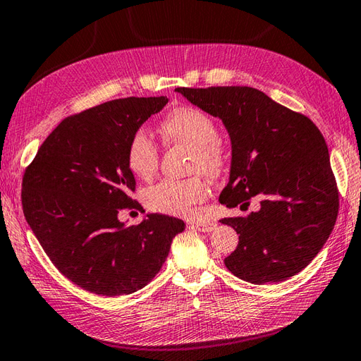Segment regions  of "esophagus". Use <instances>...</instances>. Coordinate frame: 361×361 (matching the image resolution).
Returning a JSON list of instances; mask_svg holds the SVG:
<instances>
[{
  "mask_svg": "<svg viewBox=\"0 0 361 361\" xmlns=\"http://www.w3.org/2000/svg\"><path fill=\"white\" fill-rule=\"evenodd\" d=\"M192 226H194V228L198 229L200 232H212L216 228V224L211 221H197V223H192Z\"/></svg>",
  "mask_w": 361,
  "mask_h": 361,
  "instance_id": "1",
  "label": "esophagus"
}]
</instances>
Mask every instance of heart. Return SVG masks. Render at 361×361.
I'll return each mask as SVG.
<instances>
[{
    "instance_id": "b5f03b06",
    "label": "heart",
    "mask_w": 361,
    "mask_h": 361,
    "mask_svg": "<svg viewBox=\"0 0 361 361\" xmlns=\"http://www.w3.org/2000/svg\"><path fill=\"white\" fill-rule=\"evenodd\" d=\"M163 137L192 149V169L207 177H219L226 164V152L216 138L215 121L197 107H177L161 123ZM129 169L140 178L152 177L158 167V146L145 129L133 132L126 152ZM207 183L200 177L163 180L146 190L149 209L161 214L189 215L192 207L207 197Z\"/></svg>"
}]
</instances>
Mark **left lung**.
I'll use <instances>...</instances> for the list:
<instances>
[{
  "label": "left lung",
  "mask_w": 361,
  "mask_h": 361,
  "mask_svg": "<svg viewBox=\"0 0 361 361\" xmlns=\"http://www.w3.org/2000/svg\"><path fill=\"white\" fill-rule=\"evenodd\" d=\"M228 130L229 183L220 194L228 207L259 209L220 220L240 233L224 258L228 269L252 284L284 281L303 271L329 238L338 214V190L329 150L307 116L246 86L175 89Z\"/></svg>",
  "instance_id": "8db88e82"
}]
</instances>
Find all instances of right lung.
Segmentation results:
<instances>
[{
	"label": "right lung",
	"mask_w": 361,
	"mask_h": 361,
	"mask_svg": "<svg viewBox=\"0 0 361 361\" xmlns=\"http://www.w3.org/2000/svg\"><path fill=\"white\" fill-rule=\"evenodd\" d=\"M166 97L121 98L67 116L38 149L23 177V212L56 269L97 295L132 294L160 272L186 224L147 214L118 220L135 178L126 152L133 132L167 104Z\"/></svg>",
	"instance_id": "1"
}]
</instances>
